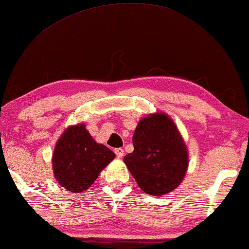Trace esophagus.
Here are the masks:
<instances>
[{
	"instance_id": "1",
	"label": "esophagus",
	"mask_w": 249,
	"mask_h": 249,
	"mask_svg": "<svg viewBox=\"0 0 249 249\" xmlns=\"http://www.w3.org/2000/svg\"><path fill=\"white\" fill-rule=\"evenodd\" d=\"M114 152H115V154H117V157H118V158H122V157L124 156V148H121V147L115 148Z\"/></svg>"
}]
</instances>
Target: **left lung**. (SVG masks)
<instances>
[{"instance_id": "left-lung-1", "label": "left lung", "mask_w": 249, "mask_h": 249, "mask_svg": "<svg viewBox=\"0 0 249 249\" xmlns=\"http://www.w3.org/2000/svg\"><path fill=\"white\" fill-rule=\"evenodd\" d=\"M132 143L134 151L124 161L145 193L162 196L179 185L188 168V151L178 129L166 114L142 119Z\"/></svg>"}]
</instances>
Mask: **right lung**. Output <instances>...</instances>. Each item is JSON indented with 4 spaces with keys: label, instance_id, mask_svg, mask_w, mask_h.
<instances>
[{
    "label": "right lung",
    "instance_id": "right-lung-1",
    "mask_svg": "<svg viewBox=\"0 0 249 249\" xmlns=\"http://www.w3.org/2000/svg\"><path fill=\"white\" fill-rule=\"evenodd\" d=\"M114 158L108 147L92 140L85 124L74 125L64 132L54 147V177L69 191L83 192Z\"/></svg>",
    "mask_w": 249,
    "mask_h": 249
}]
</instances>
